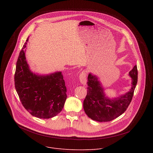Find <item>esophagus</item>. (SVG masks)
<instances>
[{"label": "esophagus", "mask_w": 153, "mask_h": 153, "mask_svg": "<svg viewBox=\"0 0 153 153\" xmlns=\"http://www.w3.org/2000/svg\"><path fill=\"white\" fill-rule=\"evenodd\" d=\"M79 80H80V83L83 85H85L86 83V73L85 71H82L80 76H79Z\"/></svg>", "instance_id": "34e87169"}]
</instances>
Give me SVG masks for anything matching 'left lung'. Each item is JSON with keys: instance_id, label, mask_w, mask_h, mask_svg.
<instances>
[{"instance_id": "8db88e82", "label": "left lung", "mask_w": 153, "mask_h": 153, "mask_svg": "<svg viewBox=\"0 0 153 153\" xmlns=\"http://www.w3.org/2000/svg\"><path fill=\"white\" fill-rule=\"evenodd\" d=\"M131 78V87L126 93L114 98H109L104 93V88L99 77L89 73L87 82V94L83 101L86 114L97 122L111 121L122 115L132 100L137 83V69L135 65L129 72Z\"/></svg>"}]
</instances>
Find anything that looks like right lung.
I'll return each instance as SVG.
<instances>
[{"instance_id":"right-lung-1","label":"right lung","mask_w":153,"mask_h":153,"mask_svg":"<svg viewBox=\"0 0 153 153\" xmlns=\"http://www.w3.org/2000/svg\"><path fill=\"white\" fill-rule=\"evenodd\" d=\"M28 38L16 63L14 84L19 99L33 116L50 119L57 115L67 99V88L61 71L39 74L30 68L25 57Z\"/></svg>"}]
</instances>
